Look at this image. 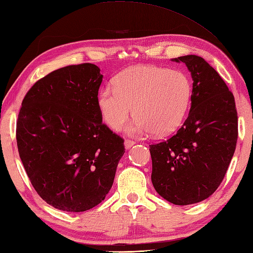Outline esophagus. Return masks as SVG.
I'll return each mask as SVG.
<instances>
[{
    "mask_svg": "<svg viewBox=\"0 0 253 253\" xmlns=\"http://www.w3.org/2000/svg\"><path fill=\"white\" fill-rule=\"evenodd\" d=\"M124 145H125V148H126V149H129L131 146L135 145V141H132V140H130V139H126L125 142H124Z\"/></svg>",
    "mask_w": 253,
    "mask_h": 253,
    "instance_id": "1",
    "label": "esophagus"
}]
</instances>
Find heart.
Listing matches in <instances>:
<instances>
[{"label":"heart","mask_w":253,"mask_h":253,"mask_svg":"<svg viewBox=\"0 0 253 253\" xmlns=\"http://www.w3.org/2000/svg\"><path fill=\"white\" fill-rule=\"evenodd\" d=\"M113 85L114 88L99 90V112L112 129L119 130L130 118L134 107L137 118L127 128L130 135L171 134L180 127L191 103V81L181 71L136 65L115 76Z\"/></svg>","instance_id":"1"}]
</instances>
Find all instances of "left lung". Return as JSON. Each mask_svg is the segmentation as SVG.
<instances>
[{
  "label": "left lung",
  "mask_w": 253,
  "mask_h": 253,
  "mask_svg": "<svg viewBox=\"0 0 253 253\" xmlns=\"http://www.w3.org/2000/svg\"><path fill=\"white\" fill-rule=\"evenodd\" d=\"M171 61L190 72L191 107L171 138L149 146L151 182L164 199L187 206L209 198L223 180L236 150L238 115L232 93L203 57Z\"/></svg>",
  "instance_id": "obj_1"
}]
</instances>
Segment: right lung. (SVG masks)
<instances>
[{"label":"right lung","instance_id":"add662e5","mask_svg":"<svg viewBox=\"0 0 253 253\" xmlns=\"http://www.w3.org/2000/svg\"><path fill=\"white\" fill-rule=\"evenodd\" d=\"M103 75L85 63L49 73L27 91L16 123L20 158L41 198L82 212L102 203L125 153L103 124L97 95Z\"/></svg>","mask_w":253,"mask_h":253}]
</instances>
